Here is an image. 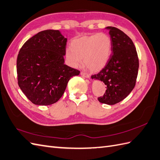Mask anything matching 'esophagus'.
Segmentation results:
<instances>
[{
  "label": "esophagus",
  "instance_id": "34e87169",
  "mask_svg": "<svg viewBox=\"0 0 160 160\" xmlns=\"http://www.w3.org/2000/svg\"><path fill=\"white\" fill-rule=\"evenodd\" d=\"M80 74H81L82 76H83L86 77V78H89V77H90V74H88V73L84 72H81Z\"/></svg>",
  "mask_w": 160,
  "mask_h": 160
}]
</instances>
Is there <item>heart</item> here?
<instances>
[{
  "label": "heart",
  "instance_id": "b5f03b06",
  "mask_svg": "<svg viewBox=\"0 0 160 160\" xmlns=\"http://www.w3.org/2000/svg\"><path fill=\"white\" fill-rule=\"evenodd\" d=\"M112 42L105 33H94L73 40L66 50L70 64L78 67L84 59L85 65L92 71H98L107 64L111 53Z\"/></svg>",
  "mask_w": 160,
  "mask_h": 160
}]
</instances>
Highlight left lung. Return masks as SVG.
Instances as JSON below:
<instances>
[{
  "label": "left lung",
  "instance_id": "8db88e82",
  "mask_svg": "<svg viewBox=\"0 0 160 160\" xmlns=\"http://www.w3.org/2000/svg\"><path fill=\"white\" fill-rule=\"evenodd\" d=\"M109 30L112 42V54L105 66L92 79L103 82L107 86L101 103L112 105L121 102L134 88L138 74L139 59L133 42L124 32L114 27Z\"/></svg>",
  "mask_w": 160,
  "mask_h": 160
}]
</instances>
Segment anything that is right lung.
Returning a JSON list of instances; mask_svg holds the SVG:
<instances>
[{"mask_svg": "<svg viewBox=\"0 0 160 160\" xmlns=\"http://www.w3.org/2000/svg\"><path fill=\"white\" fill-rule=\"evenodd\" d=\"M67 39L58 30H45L28 39L17 60L18 84L30 101L46 106L56 102L72 76L80 71L64 64Z\"/></svg>", "mask_w": 160, "mask_h": 160, "instance_id": "obj_1", "label": "right lung"}]
</instances>
